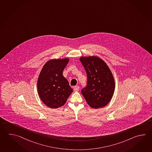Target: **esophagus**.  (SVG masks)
<instances>
[{"instance_id":"1","label":"esophagus","mask_w":152,"mask_h":152,"mask_svg":"<svg viewBox=\"0 0 152 152\" xmlns=\"http://www.w3.org/2000/svg\"><path fill=\"white\" fill-rule=\"evenodd\" d=\"M79 89H80L79 87L78 86H75L74 88V90L75 92H77L79 90Z\"/></svg>"}]
</instances>
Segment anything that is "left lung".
Wrapping results in <instances>:
<instances>
[{
  "instance_id": "left-lung-1",
  "label": "left lung",
  "mask_w": 152,
  "mask_h": 152,
  "mask_svg": "<svg viewBox=\"0 0 152 152\" xmlns=\"http://www.w3.org/2000/svg\"><path fill=\"white\" fill-rule=\"evenodd\" d=\"M80 60L87 76V86L81 90L82 95L92 108L105 107L114 92L115 85L112 71L98 57H81Z\"/></svg>"
}]
</instances>
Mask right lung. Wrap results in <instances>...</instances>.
Masks as SVG:
<instances>
[{
  "instance_id": "obj_1",
  "label": "right lung",
  "mask_w": 152,
  "mask_h": 152,
  "mask_svg": "<svg viewBox=\"0 0 152 152\" xmlns=\"http://www.w3.org/2000/svg\"><path fill=\"white\" fill-rule=\"evenodd\" d=\"M69 59H53L44 65L38 78L37 90L42 102L51 108L64 105L73 91L63 71Z\"/></svg>"
}]
</instances>
